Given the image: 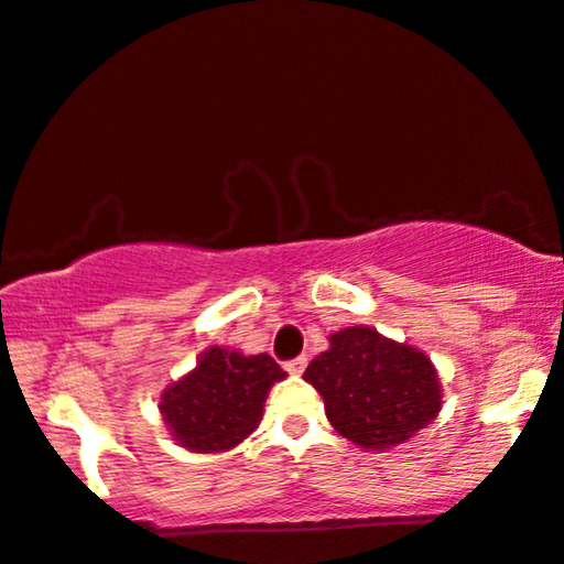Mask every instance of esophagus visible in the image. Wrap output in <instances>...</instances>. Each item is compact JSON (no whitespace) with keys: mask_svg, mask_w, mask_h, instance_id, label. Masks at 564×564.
I'll list each match as a JSON object with an SVG mask.
<instances>
[{"mask_svg":"<svg viewBox=\"0 0 564 564\" xmlns=\"http://www.w3.org/2000/svg\"><path fill=\"white\" fill-rule=\"evenodd\" d=\"M283 369H286L289 373H302L306 369V358L304 356L291 358V360H286V364H283Z\"/></svg>","mask_w":564,"mask_h":564,"instance_id":"1","label":"esophagus"}]
</instances>
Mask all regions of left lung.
<instances>
[{
	"label": "left lung",
	"mask_w": 564,
	"mask_h": 564,
	"mask_svg": "<svg viewBox=\"0 0 564 564\" xmlns=\"http://www.w3.org/2000/svg\"><path fill=\"white\" fill-rule=\"evenodd\" d=\"M304 379L325 400L329 423L364 448L404 444L441 410V384L423 352L348 327L306 366Z\"/></svg>",
	"instance_id": "left-lung-1"
}]
</instances>
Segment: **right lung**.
<instances>
[{"mask_svg": "<svg viewBox=\"0 0 564 564\" xmlns=\"http://www.w3.org/2000/svg\"><path fill=\"white\" fill-rule=\"evenodd\" d=\"M283 377L286 371L268 352L208 348L195 371L162 394L160 410L180 446L227 452L258 427L268 389Z\"/></svg>", "mask_w": 564, "mask_h": 564, "instance_id": "right-lung-1", "label": "right lung"}]
</instances>
